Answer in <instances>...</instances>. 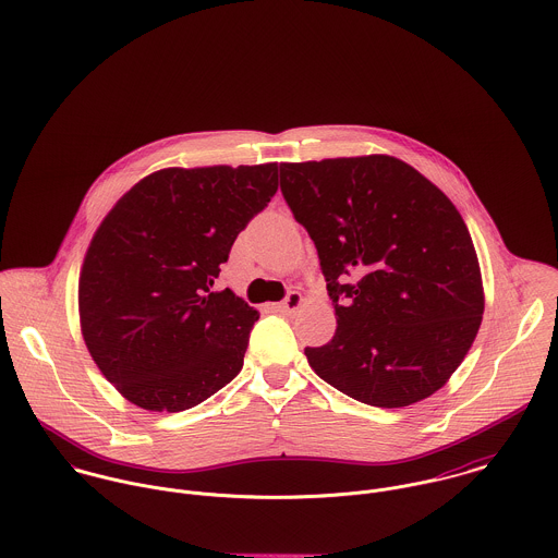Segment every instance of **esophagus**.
Masks as SVG:
<instances>
[{"instance_id":"obj_1","label":"esophagus","mask_w":558,"mask_h":558,"mask_svg":"<svg viewBox=\"0 0 558 558\" xmlns=\"http://www.w3.org/2000/svg\"><path fill=\"white\" fill-rule=\"evenodd\" d=\"M301 305H303V294L296 292V290H292V292L277 305V312H281V314H294Z\"/></svg>"}]
</instances>
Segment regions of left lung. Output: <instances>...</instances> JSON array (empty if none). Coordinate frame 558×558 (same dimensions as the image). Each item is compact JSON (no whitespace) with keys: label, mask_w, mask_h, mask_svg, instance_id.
<instances>
[{"label":"left lung","mask_w":558,"mask_h":558,"mask_svg":"<svg viewBox=\"0 0 558 558\" xmlns=\"http://www.w3.org/2000/svg\"><path fill=\"white\" fill-rule=\"evenodd\" d=\"M281 191L318 248L337 330L305 348L348 398L403 408L442 389L477 337V251L453 202L389 155L281 162Z\"/></svg>","instance_id":"1"}]
</instances>
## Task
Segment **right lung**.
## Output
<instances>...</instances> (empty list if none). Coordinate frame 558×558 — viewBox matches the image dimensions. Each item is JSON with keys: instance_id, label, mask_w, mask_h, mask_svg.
Masks as SVG:
<instances>
[{"instance_id": "1", "label": "right lung", "mask_w": 558, "mask_h": 558, "mask_svg": "<svg viewBox=\"0 0 558 558\" xmlns=\"http://www.w3.org/2000/svg\"><path fill=\"white\" fill-rule=\"evenodd\" d=\"M277 186V162L165 167L100 221L81 266V335L122 398L180 412L239 376L259 314L213 288Z\"/></svg>"}]
</instances>
